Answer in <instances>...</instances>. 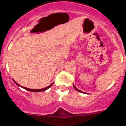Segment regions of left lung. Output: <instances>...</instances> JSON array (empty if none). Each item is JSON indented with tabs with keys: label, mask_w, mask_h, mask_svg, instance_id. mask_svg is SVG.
<instances>
[{
	"label": "left lung",
	"mask_w": 126,
	"mask_h": 126,
	"mask_svg": "<svg viewBox=\"0 0 126 126\" xmlns=\"http://www.w3.org/2000/svg\"><path fill=\"white\" fill-rule=\"evenodd\" d=\"M73 87H74V88H75V89H76V90H77V91H79V92L83 93V91H80V90H79V89H77V88H76V87H75V86H74V85H73Z\"/></svg>",
	"instance_id": "obj_1"
}]
</instances>
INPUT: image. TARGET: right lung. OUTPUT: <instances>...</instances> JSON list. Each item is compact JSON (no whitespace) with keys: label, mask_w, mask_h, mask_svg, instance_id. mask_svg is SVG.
<instances>
[{"label":"right lung","mask_w":126,"mask_h":126,"mask_svg":"<svg viewBox=\"0 0 126 126\" xmlns=\"http://www.w3.org/2000/svg\"><path fill=\"white\" fill-rule=\"evenodd\" d=\"M14 82H15V81H14ZM15 83H16V84L17 85V86H20V85H19L18 83H16V82H15ZM52 85H53V83H52V84H50V85H49V86H48V87H47L44 88L39 89V90H33V89L27 88H25V87H22V88L25 89V90H27V91H32V92H39V91H45V90H47V89H49V88H50V87H51Z\"/></svg>","instance_id":"add662e5"}]
</instances>
